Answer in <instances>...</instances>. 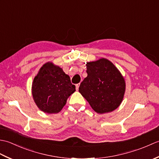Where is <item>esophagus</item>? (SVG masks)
Wrapping results in <instances>:
<instances>
[{"mask_svg":"<svg viewBox=\"0 0 159 159\" xmlns=\"http://www.w3.org/2000/svg\"><path fill=\"white\" fill-rule=\"evenodd\" d=\"M79 84H76V89L79 90Z\"/></svg>","mask_w":159,"mask_h":159,"instance_id":"obj_1","label":"esophagus"}]
</instances>
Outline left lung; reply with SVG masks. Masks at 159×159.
I'll list each match as a JSON object with an SVG mask.
<instances>
[{
    "label": "left lung",
    "instance_id": "1",
    "mask_svg": "<svg viewBox=\"0 0 159 159\" xmlns=\"http://www.w3.org/2000/svg\"><path fill=\"white\" fill-rule=\"evenodd\" d=\"M87 76L81 82L79 92L98 113L116 109L123 100L125 80L120 71L106 59L87 63Z\"/></svg>",
    "mask_w": 159,
    "mask_h": 159
}]
</instances>
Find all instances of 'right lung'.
I'll return each instance as SVG.
<instances>
[{"label":"right lung","instance_id":"right-lung-1","mask_svg":"<svg viewBox=\"0 0 159 159\" xmlns=\"http://www.w3.org/2000/svg\"><path fill=\"white\" fill-rule=\"evenodd\" d=\"M75 91L70 76L61 67L50 62L41 67L32 85L35 102L40 110L47 113L59 112Z\"/></svg>","mask_w":159,"mask_h":159}]
</instances>
